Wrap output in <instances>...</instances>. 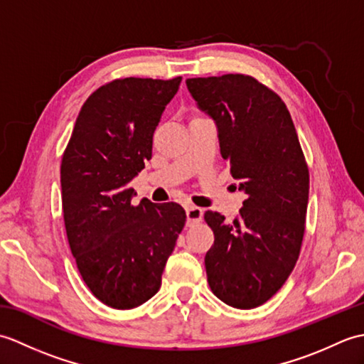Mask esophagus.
I'll return each instance as SVG.
<instances>
[{
  "mask_svg": "<svg viewBox=\"0 0 364 364\" xmlns=\"http://www.w3.org/2000/svg\"><path fill=\"white\" fill-rule=\"evenodd\" d=\"M186 215H188V225H194L203 219V210L198 206L191 205L186 208Z\"/></svg>",
  "mask_w": 364,
  "mask_h": 364,
  "instance_id": "esophagus-1",
  "label": "esophagus"
}]
</instances>
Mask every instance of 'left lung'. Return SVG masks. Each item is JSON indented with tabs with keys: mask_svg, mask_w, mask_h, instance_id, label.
Wrapping results in <instances>:
<instances>
[{
	"mask_svg": "<svg viewBox=\"0 0 364 364\" xmlns=\"http://www.w3.org/2000/svg\"><path fill=\"white\" fill-rule=\"evenodd\" d=\"M200 109L215 122L220 154L245 200L233 223L206 211L214 245L205 257L211 291L227 305L264 304L296 266L310 192V173L283 100L253 76L189 78Z\"/></svg>",
	"mask_w": 364,
	"mask_h": 364,
	"instance_id": "8db88e82",
	"label": "left lung"
}]
</instances>
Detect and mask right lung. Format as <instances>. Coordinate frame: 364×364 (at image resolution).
<instances>
[{
  "mask_svg": "<svg viewBox=\"0 0 364 364\" xmlns=\"http://www.w3.org/2000/svg\"><path fill=\"white\" fill-rule=\"evenodd\" d=\"M123 78L98 87L76 119L60 164L67 239L84 283L105 305L131 310L161 288L186 213L142 198L129 181L151 158L153 133L180 87Z\"/></svg>",
  "mask_w": 364,
  "mask_h": 364,
  "instance_id": "add662e5",
  "label": "right lung"
}]
</instances>
